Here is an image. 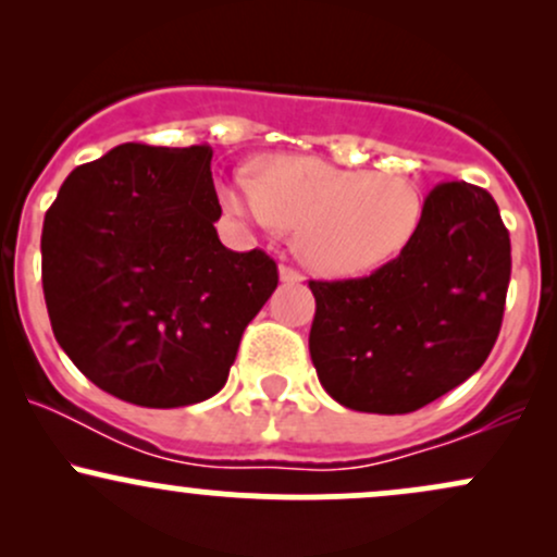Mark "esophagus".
Listing matches in <instances>:
<instances>
[{
	"instance_id": "obj_1",
	"label": "esophagus",
	"mask_w": 557,
	"mask_h": 557,
	"mask_svg": "<svg viewBox=\"0 0 557 557\" xmlns=\"http://www.w3.org/2000/svg\"><path fill=\"white\" fill-rule=\"evenodd\" d=\"M280 280H283V283H287V285H298V283H304V274H300L298 270H293V267L283 264V267H280Z\"/></svg>"
}]
</instances>
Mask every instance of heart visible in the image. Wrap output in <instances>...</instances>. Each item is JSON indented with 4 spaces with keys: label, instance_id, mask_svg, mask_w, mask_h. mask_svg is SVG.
<instances>
[{
    "label": "heart",
    "instance_id": "b5f03b06",
    "mask_svg": "<svg viewBox=\"0 0 557 557\" xmlns=\"http://www.w3.org/2000/svg\"><path fill=\"white\" fill-rule=\"evenodd\" d=\"M222 201L253 225L298 233V257L327 277H356L387 264L421 220L411 177L337 168L317 157L264 159L257 177L230 183Z\"/></svg>",
    "mask_w": 557,
    "mask_h": 557
}]
</instances>
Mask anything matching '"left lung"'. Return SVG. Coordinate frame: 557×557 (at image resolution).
Returning <instances> with one entry per match:
<instances>
[{"instance_id":"left-lung-1","label":"left lung","mask_w":557,"mask_h":557,"mask_svg":"<svg viewBox=\"0 0 557 557\" xmlns=\"http://www.w3.org/2000/svg\"><path fill=\"white\" fill-rule=\"evenodd\" d=\"M510 283L497 203L471 183H440L413 238L369 277L309 280V350L341 406L411 413L487 361Z\"/></svg>"}]
</instances>
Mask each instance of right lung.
Returning a JSON list of instances; mask_svg holds the SVG:
<instances>
[{"label": "right lung", "instance_id": "obj_1", "mask_svg": "<svg viewBox=\"0 0 557 557\" xmlns=\"http://www.w3.org/2000/svg\"><path fill=\"white\" fill-rule=\"evenodd\" d=\"M212 149L123 144L81 164L44 216L57 343L96 387L146 408L212 398L277 287L261 248L216 238Z\"/></svg>", "mask_w": 557, "mask_h": 557}]
</instances>
